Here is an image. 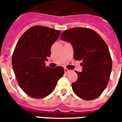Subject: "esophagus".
<instances>
[{"instance_id":"34e87169","label":"esophagus","mask_w":122,"mask_h":122,"mask_svg":"<svg viewBox=\"0 0 122 122\" xmlns=\"http://www.w3.org/2000/svg\"><path fill=\"white\" fill-rule=\"evenodd\" d=\"M71 71L70 70L67 69H65V73H69Z\"/></svg>"}]
</instances>
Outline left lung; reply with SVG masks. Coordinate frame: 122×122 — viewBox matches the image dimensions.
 Here are the masks:
<instances>
[{
    "mask_svg": "<svg viewBox=\"0 0 122 122\" xmlns=\"http://www.w3.org/2000/svg\"><path fill=\"white\" fill-rule=\"evenodd\" d=\"M63 41L71 43L75 60L82 61V72L76 73V81L72 83L73 92L82 99L91 100L99 97L108 83L112 63L108 46L92 30L75 28L64 31Z\"/></svg>",
    "mask_w": 122,
    "mask_h": 122,
    "instance_id": "obj_1",
    "label": "left lung"
}]
</instances>
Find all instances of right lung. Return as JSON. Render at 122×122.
<instances>
[{
    "instance_id": "obj_1",
    "label": "right lung",
    "mask_w": 122,
    "mask_h": 122,
    "mask_svg": "<svg viewBox=\"0 0 122 122\" xmlns=\"http://www.w3.org/2000/svg\"><path fill=\"white\" fill-rule=\"evenodd\" d=\"M61 31L35 25L20 37L14 51L12 65L20 87L28 96L42 98L54 91L64 74L63 67H46L51 47Z\"/></svg>"
}]
</instances>
